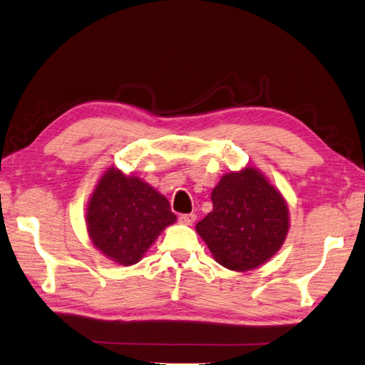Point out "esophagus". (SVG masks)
<instances>
[{"mask_svg": "<svg viewBox=\"0 0 365 365\" xmlns=\"http://www.w3.org/2000/svg\"><path fill=\"white\" fill-rule=\"evenodd\" d=\"M196 220V215L195 214H182L178 217V222L183 223V225H191Z\"/></svg>", "mask_w": 365, "mask_h": 365, "instance_id": "1", "label": "esophagus"}]
</instances>
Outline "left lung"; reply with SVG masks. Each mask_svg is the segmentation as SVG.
Wrapping results in <instances>:
<instances>
[{
	"label": "left lung",
	"mask_w": 365,
	"mask_h": 365,
	"mask_svg": "<svg viewBox=\"0 0 365 365\" xmlns=\"http://www.w3.org/2000/svg\"><path fill=\"white\" fill-rule=\"evenodd\" d=\"M212 209L196 231L222 267L249 271L273 257L286 240L289 210L273 185L247 168L223 175L212 191Z\"/></svg>",
	"instance_id": "left-lung-1"
}]
</instances>
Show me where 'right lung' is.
I'll return each instance as SVG.
<instances>
[{
    "mask_svg": "<svg viewBox=\"0 0 365 365\" xmlns=\"http://www.w3.org/2000/svg\"><path fill=\"white\" fill-rule=\"evenodd\" d=\"M175 218L169 201L155 188L110 169L91 197L88 231L98 250L128 267L140 260Z\"/></svg>",
    "mask_w": 365,
    "mask_h": 365,
    "instance_id": "obj_1",
    "label": "right lung"
}]
</instances>
